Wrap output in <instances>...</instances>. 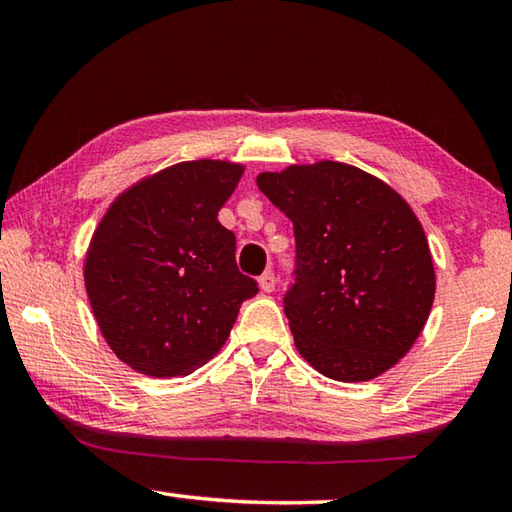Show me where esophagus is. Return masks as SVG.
<instances>
[{
	"instance_id": "34e87169",
	"label": "esophagus",
	"mask_w": 512,
	"mask_h": 512,
	"mask_svg": "<svg viewBox=\"0 0 512 512\" xmlns=\"http://www.w3.org/2000/svg\"><path fill=\"white\" fill-rule=\"evenodd\" d=\"M257 282H259V289H262L264 293H271L275 289V275L271 271H266Z\"/></svg>"
}]
</instances>
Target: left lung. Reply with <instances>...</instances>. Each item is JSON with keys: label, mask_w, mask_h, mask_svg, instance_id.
<instances>
[{"label": "left lung", "mask_w": 512, "mask_h": 512, "mask_svg": "<svg viewBox=\"0 0 512 512\" xmlns=\"http://www.w3.org/2000/svg\"><path fill=\"white\" fill-rule=\"evenodd\" d=\"M257 187L296 232L284 298L293 343L336 381H370L418 341L436 296L427 235L384 180L334 160L264 171Z\"/></svg>", "instance_id": "obj_1"}]
</instances>
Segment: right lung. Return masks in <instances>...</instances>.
Wrapping results in <instances>:
<instances>
[{"mask_svg": "<svg viewBox=\"0 0 512 512\" xmlns=\"http://www.w3.org/2000/svg\"><path fill=\"white\" fill-rule=\"evenodd\" d=\"M246 167L171 164L124 189L92 232L83 280L110 350L149 377H185L228 341L257 282L241 275L219 210Z\"/></svg>", "mask_w": 512, "mask_h": 512, "instance_id": "right-lung-1", "label": "right lung"}]
</instances>
